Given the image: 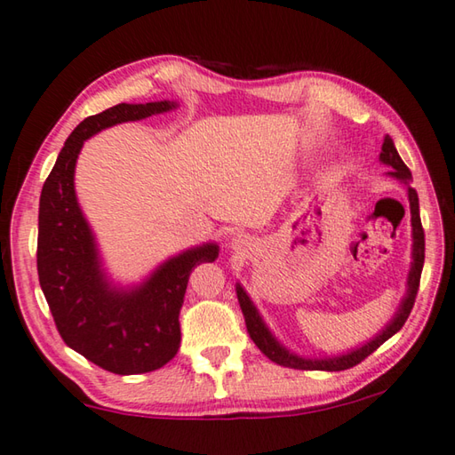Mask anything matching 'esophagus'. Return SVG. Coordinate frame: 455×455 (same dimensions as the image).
I'll list each match as a JSON object with an SVG mask.
<instances>
[{"mask_svg": "<svg viewBox=\"0 0 455 455\" xmlns=\"http://www.w3.org/2000/svg\"><path fill=\"white\" fill-rule=\"evenodd\" d=\"M233 246H235V249H238V246H243V241H241V238H238V241H236V238H235V243H233Z\"/></svg>", "mask_w": 455, "mask_h": 455, "instance_id": "obj_1", "label": "esophagus"}]
</instances>
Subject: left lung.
<instances>
[{"label":"left lung","instance_id":"1","mask_svg":"<svg viewBox=\"0 0 455 455\" xmlns=\"http://www.w3.org/2000/svg\"><path fill=\"white\" fill-rule=\"evenodd\" d=\"M379 161L386 163L387 167H390L387 175L408 185V199H410V212H411V235H414V251H411V259H414V262H411L410 276H408V292H406V296H403V300L400 304L398 312H395L394 320L386 326V330H382V332L374 338V340H370L368 344H364L358 350L342 354V356L310 360V358H300V356H296V354L288 352L284 346L270 334V330L262 322L259 310H256L252 300L249 299V294L244 292V288L241 284H236V296H238V302H241L246 330H249L252 342L259 346L264 356L270 358L272 362H276V364H280V366L294 368V370H326V371L348 370L352 366L360 364L362 360H366L371 352H376L379 346L387 340V338H392L395 332H398V330L406 324L410 312H411V308H414L416 294L419 288V278H422V268H424V252H426L424 228H422V220H419L418 193L410 187L411 172L400 159V155L394 147V141L387 135L384 139L382 153H379Z\"/></svg>","mask_w":455,"mask_h":455}]
</instances>
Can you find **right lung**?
Wrapping results in <instances>:
<instances>
[{"instance_id":"1","label":"right lung","mask_w":455,"mask_h":455,"mask_svg":"<svg viewBox=\"0 0 455 455\" xmlns=\"http://www.w3.org/2000/svg\"><path fill=\"white\" fill-rule=\"evenodd\" d=\"M171 109L172 101L119 103L91 115L73 129L41 188L37 275L55 326L69 348L121 376L159 370L175 358L188 276L201 262L217 259L219 246L206 243L172 256L141 286L113 288L79 209L73 175L85 139L117 123Z\"/></svg>"}]
</instances>
